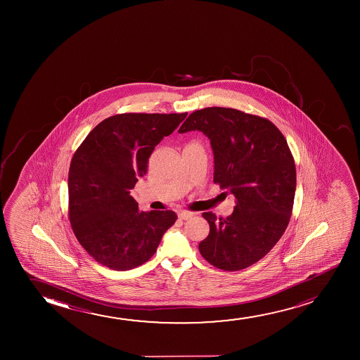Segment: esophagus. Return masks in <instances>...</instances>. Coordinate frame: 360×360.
<instances>
[{
  "instance_id": "obj_1",
  "label": "esophagus",
  "mask_w": 360,
  "mask_h": 360,
  "mask_svg": "<svg viewBox=\"0 0 360 360\" xmlns=\"http://www.w3.org/2000/svg\"><path fill=\"white\" fill-rule=\"evenodd\" d=\"M194 214L191 212H187V210H181V212H178V217L181 219V220H188V219H191Z\"/></svg>"
}]
</instances>
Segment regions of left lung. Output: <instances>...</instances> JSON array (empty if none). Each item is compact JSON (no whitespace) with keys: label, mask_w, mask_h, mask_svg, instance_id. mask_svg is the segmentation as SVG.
<instances>
[{"label":"left lung","mask_w":360,"mask_h":360,"mask_svg":"<svg viewBox=\"0 0 360 360\" xmlns=\"http://www.w3.org/2000/svg\"><path fill=\"white\" fill-rule=\"evenodd\" d=\"M199 130L214 153V183L229 189L236 207L226 219L202 212L210 232L199 251L222 271H240L266 256L290 221L296 188L294 158L268 119L233 108L193 112L178 133Z\"/></svg>","instance_id":"obj_1"}]
</instances>
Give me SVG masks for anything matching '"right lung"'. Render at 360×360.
Returning a JSON list of instances; mask_svg holds the SVG:
<instances>
[{
	"label": "right lung",
	"instance_id": "1",
	"mask_svg": "<svg viewBox=\"0 0 360 360\" xmlns=\"http://www.w3.org/2000/svg\"><path fill=\"white\" fill-rule=\"evenodd\" d=\"M188 113H124L104 119L76 150L69 169V219L89 256L113 271L141 266L177 220L172 210L139 212L130 195L148 158Z\"/></svg>",
	"mask_w": 360,
	"mask_h": 360
}]
</instances>
